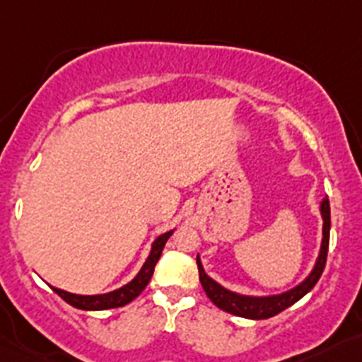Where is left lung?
I'll use <instances>...</instances> for the list:
<instances>
[{
    "label": "left lung",
    "mask_w": 362,
    "mask_h": 362,
    "mask_svg": "<svg viewBox=\"0 0 362 362\" xmlns=\"http://www.w3.org/2000/svg\"><path fill=\"white\" fill-rule=\"evenodd\" d=\"M321 216H322V241L321 250H319V257L313 264L312 272L308 274L303 283H299L296 288L288 290V292L277 293V296H243V293H235L226 290L225 286H221L219 283L206 276L201 259L197 255V268H199V281L203 284V290L206 292L209 299L212 300L217 308L225 310V312L238 315V317L245 319H268L277 315L279 312L292 306L293 303L305 297L310 290L317 284L319 277H321L322 270L326 264V255H328V243H330V201L328 197L321 201Z\"/></svg>",
    "instance_id": "left-lung-1"
}]
</instances>
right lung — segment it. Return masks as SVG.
Instances as JSON below:
<instances>
[{
	"mask_svg": "<svg viewBox=\"0 0 362 362\" xmlns=\"http://www.w3.org/2000/svg\"><path fill=\"white\" fill-rule=\"evenodd\" d=\"M172 233H174V230L161 233L159 238H156V241L152 243V248H150L148 257H146L141 270L137 272V276L134 277L130 283H127L124 286H121V288L114 290V292L99 293V296H78V293L65 292V290L54 288V286H50V288H52L57 296L62 297L63 300H66L70 306L79 310H110V308H119V306L129 305L130 300L136 299V297L146 288L148 281L152 279L156 263H158L159 257H161L165 243L168 241V238H170Z\"/></svg>",
	"mask_w": 362,
	"mask_h": 362,
	"instance_id": "1",
	"label": "right lung"
}]
</instances>
